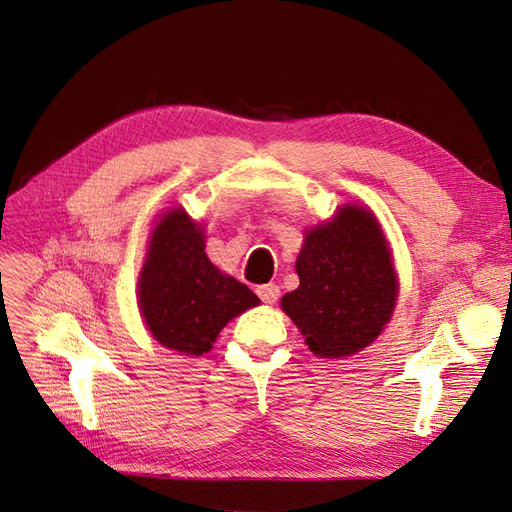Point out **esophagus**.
<instances>
[{"label":"esophagus","mask_w":512,"mask_h":512,"mask_svg":"<svg viewBox=\"0 0 512 512\" xmlns=\"http://www.w3.org/2000/svg\"><path fill=\"white\" fill-rule=\"evenodd\" d=\"M256 292H258V297H260L262 303H269L271 305V303H275L277 299H280V286H275V284L258 286Z\"/></svg>","instance_id":"1"}]
</instances>
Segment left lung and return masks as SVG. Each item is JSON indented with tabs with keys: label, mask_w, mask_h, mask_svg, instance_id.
Wrapping results in <instances>:
<instances>
[{
	"label": "left lung",
	"mask_w": 512,
	"mask_h": 512,
	"mask_svg": "<svg viewBox=\"0 0 512 512\" xmlns=\"http://www.w3.org/2000/svg\"><path fill=\"white\" fill-rule=\"evenodd\" d=\"M299 288L282 309L324 359L350 356L374 342L389 322L397 280L382 230L363 207L346 205L305 235L297 258Z\"/></svg>",
	"instance_id": "obj_1"
}]
</instances>
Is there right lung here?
Here are the masks:
<instances>
[{
  "instance_id": "obj_1",
  "label": "right lung",
  "mask_w": 512,
  "mask_h": 512,
  "mask_svg": "<svg viewBox=\"0 0 512 512\" xmlns=\"http://www.w3.org/2000/svg\"><path fill=\"white\" fill-rule=\"evenodd\" d=\"M138 303L162 346L198 356L211 350L230 318L260 301L245 284L211 265L203 232L183 209H173L151 235Z\"/></svg>"
}]
</instances>
